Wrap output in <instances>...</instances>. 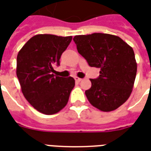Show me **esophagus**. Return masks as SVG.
<instances>
[{
	"label": "esophagus",
	"mask_w": 151,
	"mask_h": 151,
	"mask_svg": "<svg viewBox=\"0 0 151 151\" xmlns=\"http://www.w3.org/2000/svg\"><path fill=\"white\" fill-rule=\"evenodd\" d=\"M74 79H75V81L76 82H81V81H82V78H78V77H75V78H74Z\"/></svg>",
	"instance_id": "34e87169"
}]
</instances>
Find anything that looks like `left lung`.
Here are the masks:
<instances>
[{
	"label": "left lung",
	"mask_w": 151,
	"mask_h": 151,
	"mask_svg": "<svg viewBox=\"0 0 151 151\" xmlns=\"http://www.w3.org/2000/svg\"><path fill=\"white\" fill-rule=\"evenodd\" d=\"M73 41L89 65L100 69L97 78L90 79L87 99L100 111L116 110L133 91L137 74L133 48L120 37L103 33L76 35Z\"/></svg>",
	"instance_id": "1"
}]
</instances>
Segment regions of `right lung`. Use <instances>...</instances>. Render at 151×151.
Returning <instances> with one entry per match:
<instances>
[{
	"mask_svg": "<svg viewBox=\"0 0 151 151\" xmlns=\"http://www.w3.org/2000/svg\"><path fill=\"white\" fill-rule=\"evenodd\" d=\"M72 36L36 35L28 40L17 56V77L22 92L31 106L41 113L52 115L65 107L75 86L72 77L54 74L53 67Z\"/></svg>",
	"mask_w": 151,
	"mask_h": 151,
	"instance_id": "right-lung-1",
	"label": "right lung"
}]
</instances>
